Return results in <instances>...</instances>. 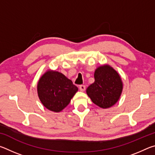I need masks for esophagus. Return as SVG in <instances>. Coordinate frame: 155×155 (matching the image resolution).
<instances>
[{
  "instance_id": "obj_1",
  "label": "esophagus",
  "mask_w": 155,
  "mask_h": 155,
  "mask_svg": "<svg viewBox=\"0 0 155 155\" xmlns=\"http://www.w3.org/2000/svg\"><path fill=\"white\" fill-rule=\"evenodd\" d=\"M79 90L81 91H84L85 90V86L83 85H81L79 86Z\"/></svg>"
}]
</instances>
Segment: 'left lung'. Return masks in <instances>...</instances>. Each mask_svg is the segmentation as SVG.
Instances as JSON below:
<instances>
[{
	"mask_svg": "<svg viewBox=\"0 0 155 155\" xmlns=\"http://www.w3.org/2000/svg\"><path fill=\"white\" fill-rule=\"evenodd\" d=\"M94 83L86 90L91 101L102 109L114 106L119 101L123 90L121 77L111 65L98 66L94 72Z\"/></svg>",
	"mask_w": 155,
	"mask_h": 155,
	"instance_id": "1",
	"label": "left lung"
}]
</instances>
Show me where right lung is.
Returning a JSON list of instances; mask_svg holds the SVG:
<instances>
[{
  "label": "right lung",
  "instance_id": "1",
  "mask_svg": "<svg viewBox=\"0 0 155 155\" xmlns=\"http://www.w3.org/2000/svg\"><path fill=\"white\" fill-rule=\"evenodd\" d=\"M37 91L39 99L47 109L59 113L68 105L78 87L62 73L48 70L39 79Z\"/></svg>",
  "mask_w": 155,
  "mask_h": 155
}]
</instances>
